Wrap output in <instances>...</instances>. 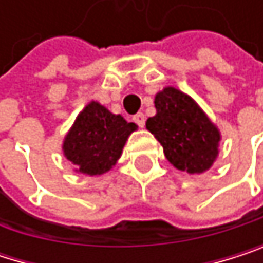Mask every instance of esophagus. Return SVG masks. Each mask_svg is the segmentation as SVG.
Segmentation results:
<instances>
[{"label":"esophagus","instance_id":"1","mask_svg":"<svg viewBox=\"0 0 263 263\" xmlns=\"http://www.w3.org/2000/svg\"><path fill=\"white\" fill-rule=\"evenodd\" d=\"M133 121H135L139 127H144V125H145V116H144L142 113L135 115V116H133Z\"/></svg>","mask_w":263,"mask_h":263}]
</instances>
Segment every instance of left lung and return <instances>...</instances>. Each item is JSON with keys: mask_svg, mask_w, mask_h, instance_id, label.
<instances>
[{"mask_svg": "<svg viewBox=\"0 0 263 263\" xmlns=\"http://www.w3.org/2000/svg\"><path fill=\"white\" fill-rule=\"evenodd\" d=\"M156 115L145 122L167 161L178 171L203 174L218 156L221 133L192 97L166 86L155 96Z\"/></svg>", "mask_w": 263, "mask_h": 263, "instance_id": "8db88e82", "label": "left lung"}]
</instances>
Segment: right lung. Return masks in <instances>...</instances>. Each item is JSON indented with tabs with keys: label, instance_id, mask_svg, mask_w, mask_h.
<instances>
[{
	"label": "right lung",
	"instance_id": "add662e5",
	"mask_svg": "<svg viewBox=\"0 0 263 263\" xmlns=\"http://www.w3.org/2000/svg\"><path fill=\"white\" fill-rule=\"evenodd\" d=\"M136 130V124L91 101L65 135L62 150L77 174L104 175L116 166L128 136Z\"/></svg>",
	"mask_w": 263,
	"mask_h": 263
}]
</instances>
